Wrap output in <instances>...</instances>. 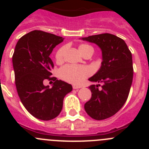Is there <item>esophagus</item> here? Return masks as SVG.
<instances>
[{
	"instance_id": "34e87169",
	"label": "esophagus",
	"mask_w": 149,
	"mask_h": 149,
	"mask_svg": "<svg viewBox=\"0 0 149 149\" xmlns=\"http://www.w3.org/2000/svg\"><path fill=\"white\" fill-rule=\"evenodd\" d=\"M72 87H73L74 89H81V86H77V85H73V86H72Z\"/></svg>"
}]
</instances>
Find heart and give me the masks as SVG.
<instances>
[{
	"label": "heart",
	"instance_id": "1",
	"mask_svg": "<svg viewBox=\"0 0 149 149\" xmlns=\"http://www.w3.org/2000/svg\"><path fill=\"white\" fill-rule=\"evenodd\" d=\"M79 51L84 56L89 51H93V49L88 45H81L79 46ZM65 47H62L56 51L55 59L57 63H61L64 60V54ZM90 74V70L87 67L81 65H65L60 69V76L63 80L74 84H78L82 82Z\"/></svg>",
	"mask_w": 149,
	"mask_h": 149
}]
</instances>
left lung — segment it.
Here are the masks:
<instances>
[{
  "label": "left lung",
  "mask_w": 149,
  "mask_h": 149,
  "mask_svg": "<svg viewBox=\"0 0 149 149\" xmlns=\"http://www.w3.org/2000/svg\"><path fill=\"white\" fill-rule=\"evenodd\" d=\"M96 44L102 52L99 70L89 78L90 100L84 104L86 113L95 120H103L115 115L126 102L134 74L132 54L125 42L110 33L82 38ZM101 86V89H98Z\"/></svg>",
  "instance_id": "obj_1"
}]
</instances>
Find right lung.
<instances>
[{
	"instance_id": "1",
	"label": "right lung",
	"mask_w": 149,
	"mask_h": 149,
	"mask_svg": "<svg viewBox=\"0 0 149 149\" xmlns=\"http://www.w3.org/2000/svg\"><path fill=\"white\" fill-rule=\"evenodd\" d=\"M63 39L54 34L33 30L18 41L13 54L18 96L26 110L41 120L56 118L63 108V98L72 90L71 84L50 77L54 68L50 54ZM45 79L55 81L52 88L44 86Z\"/></svg>"
}]
</instances>
